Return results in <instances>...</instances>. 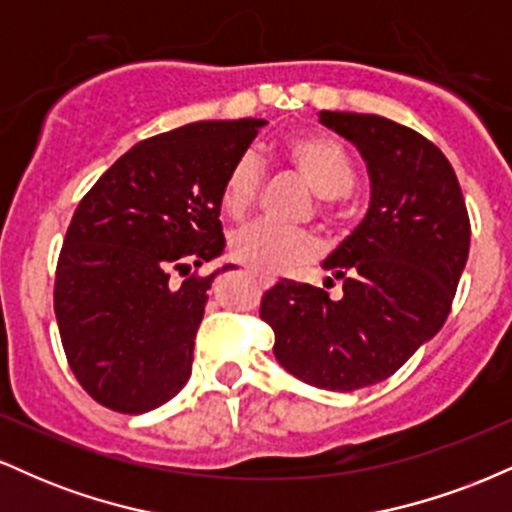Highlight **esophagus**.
Listing matches in <instances>:
<instances>
[{
	"label": "esophagus",
	"instance_id": "obj_1",
	"mask_svg": "<svg viewBox=\"0 0 512 512\" xmlns=\"http://www.w3.org/2000/svg\"><path fill=\"white\" fill-rule=\"evenodd\" d=\"M250 276H252V279L257 281V284L264 286V289H269V286L274 284V279H272V276H267V274H257V272H250Z\"/></svg>",
	"mask_w": 512,
	"mask_h": 512
}]
</instances>
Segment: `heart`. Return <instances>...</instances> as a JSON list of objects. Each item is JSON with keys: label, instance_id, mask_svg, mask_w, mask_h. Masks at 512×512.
Here are the masks:
<instances>
[{"label": "heart", "instance_id": "obj_1", "mask_svg": "<svg viewBox=\"0 0 512 512\" xmlns=\"http://www.w3.org/2000/svg\"><path fill=\"white\" fill-rule=\"evenodd\" d=\"M281 156L320 195L317 214L327 226L339 221L337 199L356 182V166L337 139L322 132L289 134ZM262 187V166L257 156L243 154L228 168L221 185V209L231 219H243L255 207ZM231 255L245 267L262 274H291L317 255V243L308 231H291L272 223H250L231 238Z\"/></svg>", "mask_w": 512, "mask_h": 512}]
</instances>
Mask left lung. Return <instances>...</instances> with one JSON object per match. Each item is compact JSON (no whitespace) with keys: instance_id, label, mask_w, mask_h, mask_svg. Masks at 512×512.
Segmentation results:
<instances>
[{"instance_id":"left-lung-1","label":"left lung","mask_w":512,"mask_h":512,"mask_svg":"<svg viewBox=\"0 0 512 512\" xmlns=\"http://www.w3.org/2000/svg\"><path fill=\"white\" fill-rule=\"evenodd\" d=\"M320 120L366 158L368 214L322 264L342 298L281 279L260 317L289 373L351 392L390 378L443 327L472 228L455 170L424 134L380 115L322 110Z\"/></svg>"}]
</instances>
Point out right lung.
<instances>
[{
  "instance_id": "add662e5",
  "label": "right lung",
  "mask_w": 512,
  "mask_h": 512,
  "mask_svg": "<svg viewBox=\"0 0 512 512\" xmlns=\"http://www.w3.org/2000/svg\"><path fill=\"white\" fill-rule=\"evenodd\" d=\"M264 120L192 122L122 154L76 207L55 272V317L79 385L144 414L185 387L223 252L221 185ZM181 279L178 280L177 276Z\"/></svg>"
}]
</instances>
